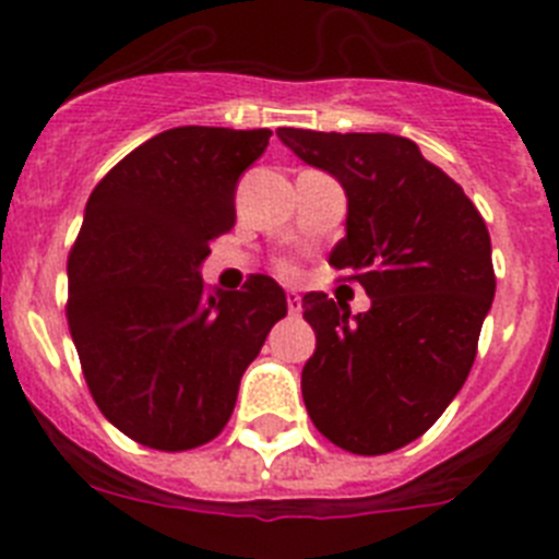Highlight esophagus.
<instances>
[{"instance_id":"1","label":"esophagus","mask_w":559,"mask_h":559,"mask_svg":"<svg viewBox=\"0 0 559 559\" xmlns=\"http://www.w3.org/2000/svg\"><path fill=\"white\" fill-rule=\"evenodd\" d=\"M285 302H288V310L294 316L302 313V296L296 294V290H288V296H285Z\"/></svg>"}]
</instances>
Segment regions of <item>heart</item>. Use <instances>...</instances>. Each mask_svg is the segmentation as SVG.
<instances>
[{
    "label": "heart",
    "instance_id": "b5f03b06",
    "mask_svg": "<svg viewBox=\"0 0 559 559\" xmlns=\"http://www.w3.org/2000/svg\"><path fill=\"white\" fill-rule=\"evenodd\" d=\"M283 271H285V274H294V265L285 263V265H283Z\"/></svg>",
    "mask_w": 559,
    "mask_h": 559
}]
</instances>
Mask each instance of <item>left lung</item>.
Masks as SVG:
<instances>
[{
  "label": "left lung",
  "mask_w": 559,
  "mask_h": 559,
  "mask_svg": "<svg viewBox=\"0 0 559 559\" xmlns=\"http://www.w3.org/2000/svg\"><path fill=\"white\" fill-rule=\"evenodd\" d=\"M302 162L347 192V237L330 265L372 299L349 316L305 294L316 353L302 369L313 426L358 456L408 445L442 417L471 374L496 296L487 224L462 187L394 133L280 128Z\"/></svg>",
  "instance_id": "8db88e82"
}]
</instances>
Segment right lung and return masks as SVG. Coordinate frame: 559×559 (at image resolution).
Masks as SVG:
<instances>
[{
  "label": "right lung",
  "instance_id": "1",
  "mask_svg": "<svg viewBox=\"0 0 559 559\" xmlns=\"http://www.w3.org/2000/svg\"><path fill=\"white\" fill-rule=\"evenodd\" d=\"M269 136L170 128L88 195L67 263L69 333L103 417L153 451H190L224 431L246 367L288 313L271 276L224 294L199 274L235 226L237 179Z\"/></svg>",
  "mask_w": 559,
  "mask_h": 559
}]
</instances>
